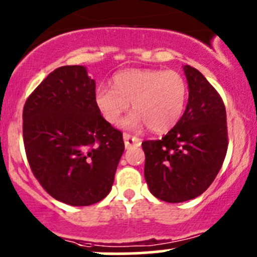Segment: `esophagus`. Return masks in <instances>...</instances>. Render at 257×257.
Returning a JSON list of instances; mask_svg holds the SVG:
<instances>
[{
  "instance_id": "34e87169",
  "label": "esophagus",
  "mask_w": 257,
  "mask_h": 257,
  "mask_svg": "<svg viewBox=\"0 0 257 257\" xmlns=\"http://www.w3.org/2000/svg\"><path fill=\"white\" fill-rule=\"evenodd\" d=\"M123 139H124V144H125V149H129L131 146H140L142 145V139L137 137H132L131 134L124 133L123 134Z\"/></svg>"
}]
</instances>
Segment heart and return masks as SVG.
<instances>
[{
	"instance_id": "b5f03b06",
	"label": "heart",
	"mask_w": 257,
	"mask_h": 257,
	"mask_svg": "<svg viewBox=\"0 0 257 257\" xmlns=\"http://www.w3.org/2000/svg\"><path fill=\"white\" fill-rule=\"evenodd\" d=\"M187 100V81L174 70L125 69L112 78V89L100 86L95 91V103L106 122L117 123L132 102L135 111L122 125H148L155 133H166L179 122Z\"/></svg>"
}]
</instances>
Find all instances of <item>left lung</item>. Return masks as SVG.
<instances>
[{"instance_id":"left-lung-1","label":"left lung","mask_w":257,"mask_h":257,"mask_svg":"<svg viewBox=\"0 0 257 257\" xmlns=\"http://www.w3.org/2000/svg\"><path fill=\"white\" fill-rule=\"evenodd\" d=\"M189 87L182 118L161 140L142 144L146 183L166 202H183L201 195L216 178L227 154V115L223 101L207 79L183 67Z\"/></svg>"}]
</instances>
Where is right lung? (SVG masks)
I'll list each match as a JSON object with an SVG mask.
<instances>
[{
	"label": "right lung",
	"mask_w": 257,
	"mask_h": 257,
	"mask_svg": "<svg viewBox=\"0 0 257 257\" xmlns=\"http://www.w3.org/2000/svg\"><path fill=\"white\" fill-rule=\"evenodd\" d=\"M95 89L84 66L60 67L23 109L24 148L34 176L70 206H89L108 195L124 151L122 133L98 111Z\"/></svg>",
	"instance_id": "obj_1"
}]
</instances>
